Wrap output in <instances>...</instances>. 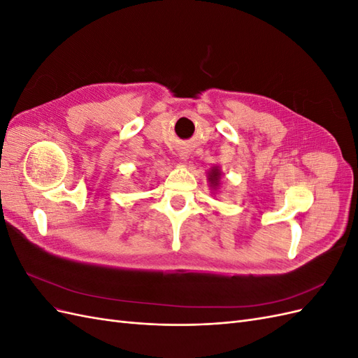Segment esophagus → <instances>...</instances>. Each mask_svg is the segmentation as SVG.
Here are the masks:
<instances>
[{
  "label": "esophagus",
  "instance_id": "esophagus-1",
  "mask_svg": "<svg viewBox=\"0 0 358 358\" xmlns=\"http://www.w3.org/2000/svg\"><path fill=\"white\" fill-rule=\"evenodd\" d=\"M179 158L185 161V159H188V154H187V152H183V150H182V152L179 154Z\"/></svg>",
  "mask_w": 358,
  "mask_h": 358
}]
</instances>
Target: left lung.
<instances>
[{
	"label": "left lung",
	"mask_w": 358,
	"mask_h": 358,
	"mask_svg": "<svg viewBox=\"0 0 358 358\" xmlns=\"http://www.w3.org/2000/svg\"><path fill=\"white\" fill-rule=\"evenodd\" d=\"M221 176V171L218 170V169H212V171H210V175H209V182H210V185H213V187H218V182H220V178Z\"/></svg>",
	"instance_id": "left-lung-1"
}]
</instances>
